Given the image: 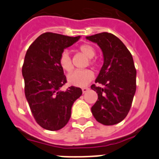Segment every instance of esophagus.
Segmentation results:
<instances>
[{
	"label": "esophagus",
	"mask_w": 159,
	"mask_h": 159,
	"mask_svg": "<svg viewBox=\"0 0 159 159\" xmlns=\"http://www.w3.org/2000/svg\"><path fill=\"white\" fill-rule=\"evenodd\" d=\"M88 89H89V88H82V92H83V93H86L87 92H88Z\"/></svg>",
	"instance_id": "1"
}]
</instances>
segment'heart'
Wrapping results in <instances>:
<instances>
[{
  "instance_id": "1",
  "label": "heart",
  "mask_w": 159,
  "mask_h": 159,
  "mask_svg": "<svg viewBox=\"0 0 159 159\" xmlns=\"http://www.w3.org/2000/svg\"><path fill=\"white\" fill-rule=\"evenodd\" d=\"M80 51L88 58L92 59L95 56V50L92 45L84 43L80 47ZM59 64L64 71H70L72 70L73 65L70 53L65 50L61 53L59 60ZM94 77V74L91 70H75L67 75L68 84L75 87H85L88 85Z\"/></svg>"
}]
</instances>
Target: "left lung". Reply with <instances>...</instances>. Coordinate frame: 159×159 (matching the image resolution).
Wrapping results in <instances>:
<instances>
[{
	"mask_svg": "<svg viewBox=\"0 0 159 159\" xmlns=\"http://www.w3.org/2000/svg\"><path fill=\"white\" fill-rule=\"evenodd\" d=\"M102 50L103 64L91 88L98 94L92 112L99 123L110 126L127 116L136 91V69L131 54L117 36L102 32L86 36Z\"/></svg>",
	"mask_w": 159,
	"mask_h": 159,
	"instance_id": "8db88e82",
	"label": "left lung"
}]
</instances>
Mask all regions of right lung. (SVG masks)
Returning a JSON list of instances; mask_svg holds the SVG:
<instances>
[{
    "mask_svg": "<svg viewBox=\"0 0 159 159\" xmlns=\"http://www.w3.org/2000/svg\"><path fill=\"white\" fill-rule=\"evenodd\" d=\"M80 38L45 32L36 38L25 55L22 67L25 97L36 123L46 130L63 128L69 121L73 103L82 95L76 87L60 90L67 80L59 64L64 49Z\"/></svg>",
    "mask_w": 159,
    "mask_h": 159,
    "instance_id": "1",
    "label": "right lung"
}]
</instances>
